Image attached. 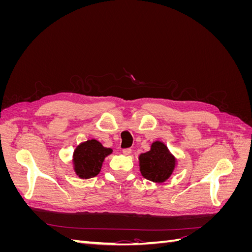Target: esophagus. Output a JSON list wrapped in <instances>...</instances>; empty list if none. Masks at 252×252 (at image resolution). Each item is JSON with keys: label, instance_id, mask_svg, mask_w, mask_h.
<instances>
[{"label": "esophagus", "instance_id": "obj_1", "mask_svg": "<svg viewBox=\"0 0 252 252\" xmlns=\"http://www.w3.org/2000/svg\"><path fill=\"white\" fill-rule=\"evenodd\" d=\"M131 148H125V149H123V154L125 155V156H129L131 154Z\"/></svg>", "mask_w": 252, "mask_h": 252}]
</instances>
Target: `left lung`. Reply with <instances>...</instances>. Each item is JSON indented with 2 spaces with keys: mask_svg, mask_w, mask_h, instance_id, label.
Instances as JSON below:
<instances>
[{
  "mask_svg": "<svg viewBox=\"0 0 252 252\" xmlns=\"http://www.w3.org/2000/svg\"><path fill=\"white\" fill-rule=\"evenodd\" d=\"M139 161L143 177L156 183L168 180L177 163L166 145L159 141L152 143L149 151L140 155Z\"/></svg>",
  "mask_w": 252,
  "mask_h": 252,
  "instance_id": "left-lung-1",
  "label": "left lung"
}]
</instances>
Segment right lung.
Segmentation results:
<instances>
[{
  "label": "right lung",
  "instance_id": "obj_1",
  "mask_svg": "<svg viewBox=\"0 0 252 252\" xmlns=\"http://www.w3.org/2000/svg\"><path fill=\"white\" fill-rule=\"evenodd\" d=\"M112 152L96 140L81 143L73 152L74 171L81 179L94 178L101 171L104 158Z\"/></svg>",
  "mask_w": 252,
  "mask_h": 252
}]
</instances>
